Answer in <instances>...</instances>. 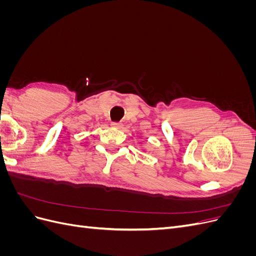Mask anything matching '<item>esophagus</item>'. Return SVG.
<instances>
[{
    "label": "esophagus",
    "instance_id": "34e87169",
    "mask_svg": "<svg viewBox=\"0 0 256 256\" xmlns=\"http://www.w3.org/2000/svg\"><path fill=\"white\" fill-rule=\"evenodd\" d=\"M111 126H112L113 128H115V129H120V128H122V122H111Z\"/></svg>",
    "mask_w": 256,
    "mask_h": 256
}]
</instances>
